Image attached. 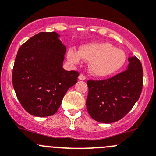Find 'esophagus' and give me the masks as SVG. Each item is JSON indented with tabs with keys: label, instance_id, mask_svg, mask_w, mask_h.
Here are the masks:
<instances>
[{
	"label": "esophagus",
	"instance_id": "obj_1",
	"mask_svg": "<svg viewBox=\"0 0 156 156\" xmlns=\"http://www.w3.org/2000/svg\"><path fill=\"white\" fill-rule=\"evenodd\" d=\"M78 79H79L80 80H85L86 76L83 75V74H80V75L79 76V77H78Z\"/></svg>",
	"mask_w": 156,
	"mask_h": 156
}]
</instances>
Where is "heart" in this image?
I'll use <instances>...</instances> for the list:
<instances>
[{"mask_svg": "<svg viewBox=\"0 0 156 156\" xmlns=\"http://www.w3.org/2000/svg\"><path fill=\"white\" fill-rule=\"evenodd\" d=\"M70 63L78 64L82 59L90 60L89 70L96 76H107L119 70L125 64L126 56L123 50L109 43H92L80 47L79 51L70 48L67 51Z\"/></svg>", "mask_w": 156, "mask_h": 156, "instance_id": "heart-1", "label": "heart"}]
</instances>
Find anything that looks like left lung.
Here are the masks:
<instances>
[{"instance_id": "obj_1", "label": "left lung", "mask_w": 156, "mask_h": 156, "mask_svg": "<svg viewBox=\"0 0 156 156\" xmlns=\"http://www.w3.org/2000/svg\"><path fill=\"white\" fill-rule=\"evenodd\" d=\"M126 70L103 80L87 81V109L90 116L103 123L123 118L138 101L142 89V66L136 57H129Z\"/></svg>"}]
</instances>
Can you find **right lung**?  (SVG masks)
I'll list each match as a JSON object with an SVG mask.
<instances>
[{
    "label": "right lung",
    "instance_id": "right-lung-1",
    "mask_svg": "<svg viewBox=\"0 0 156 156\" xmlns=\"http://www.w3.org/2000/svg\"><path fill=\"white\" fill-rule=\"evenodd\" d=\"M56 32H41L19 48L13 68V87L23 109L35 116L58 110L79 73L63 68L66 47Z\"/></svg>",
    "mask_w": 156,
    "mask_h": 156
}]
</instances>
